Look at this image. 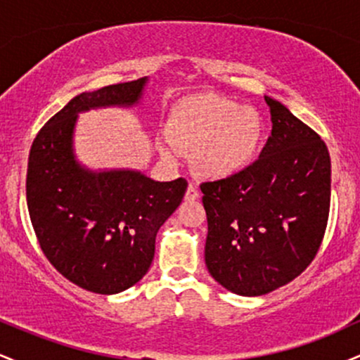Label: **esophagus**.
Masks as SVG:
<instances>
[{
	"label": "esophagus",
	"instance_id": "esophagus-1",
	"mask_svg": "<svg viewBox=\"0 0 360 360\" xmlns=\"http://www.w3.org/2000/svg\"><path fill=\"white\" fill-rule=\"evenodd\" d=\"M198 198H200V189H198L194 184H189L188 186V191H186L184 200L186 201H196Z\"/></svg>",
	"mask_w": 360,
	"mask_h": 360
}]
</instances>
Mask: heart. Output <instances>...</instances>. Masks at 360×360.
I'll return each instance as SVG.
<instances>
[{
  "instance_id": "obj_1",
  "label": "heart",
  "mask_w": 360,
  "mask_h": 360,
  "mask_svg": "<svg viewBox=\"0 0 360 360\" xmlns=\"http://www.w3.org/2000/svg\"><path fill=\"white\" fill-rule=\"evenodd\" d=\"M169 142L177 150L193 152V166L208 179H229L249 169L264 137L257 110L203 93L186 98L172 111ZM169 154V148L164 147Z\"/></svg>"
}]
</instances>
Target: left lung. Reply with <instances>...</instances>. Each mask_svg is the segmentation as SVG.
<instances>
[{"mask_svg": "<svg viewBox=\"0 0 360 360\" xmlns=\"http://www.w3.org/2000/svg\"><path fill=\"white\" fill-rule=\"evenodd\" d=\"M264 98L272 131L259 159L238 176L201 184L206 267L240 296L267 295L298 278L320 249L330 213L325 142L283 103Z\"/></svg>", "mask_w": 360, "mask_h": 360, "instance_id": "left-lung-1", "label": "left lung"}]
</instances>
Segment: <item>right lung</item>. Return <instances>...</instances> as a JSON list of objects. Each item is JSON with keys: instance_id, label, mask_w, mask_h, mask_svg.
<instances>
[{"instance_id": "right-lung-1", "label": "right lung", "mask_w": 360, "mask_h": 360, "mask_svg": "<svg viewBox=\"0 0 360 360\" xmlns=\"http://www.w3.org/2000/svg\"><path fill=\"white\" fill-rule=\"evenodd\" d=\"M147 77L81 93L40 128L27 169L37 240L57 271L86 291L115 295L147 274L155 235L183 201L188 181L159 183L137 171L93 172L74 159L77 113L130 106Z\"/></svg>"}]
</instances>
